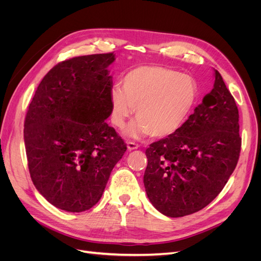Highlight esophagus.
Instances as JSON below:
<instances>
[{"instance_id":"obj_1","label":"esophagus","mask_w":261,"mask_h":261,"mask_svg":"<svg viewBox=\"0 0 261 261\" xmlns=\"http://www.w3.org/2000/svg\"><path fill=\"white\" fill-rule=\"evenodd\" d=\"M138 145L136 143H134V141H127V149L128 150H135L138 149Z\"/></svg>"}]
</instances>
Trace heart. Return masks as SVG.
<instances>
[{"label": "heart", "instance_id": "b5f03b06", "mask_svg": "<svg viewBox=\"0 0 261 261\" xmlns=\"http://www.w3.org/2000/svg\"><path fill=\"white\" fill-rule=\"evenodd\" d=\"M197 98L198 85L192 76L164 66H138L123 77L122 89L111 90V121L123 128L135 109L138 120L127 135L164 138L185 124Z\"/></svg>", "mask_w": 261, "mask_h": 261}]
</instances>
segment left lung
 Returning <instances> with one entry per match:
<instances>
[{
	"label": "left lung",
	"instance_id": "8db88e82",
	"mask_svg": "<svg viewBox=\"0 0 261 261\" xmlns=\"http://www.w3.org/2000/svg\"><path fill=\"white\" fill-rule=\"evenodd\" d=\"M181 127L146 150L144 185L153 207L171 218L204 208L222 191L238 164L239 109L221 74Z\"/></svg>",
	"mask_w": 261,
	"mask_h": 261
}]
</instances>
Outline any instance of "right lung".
<instances>
[{"label": "right lung", "instance_id": "add662e5", "mask_svg": "<svg viewBox=\"0 0 261 261\" xmlns=\"http://www.w3.org/2000/svg\"><path fill=\"white\" fill-rule=\"evenodd\" d=\"M112 53L60 62L39 84L23 124L33 183L59 209L96 204L126 144L106 122L111 115Z\"/></svg>", "mask_w": 261, "mask_h": 261}]
</instances>
